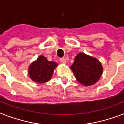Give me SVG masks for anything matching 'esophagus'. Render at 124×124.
I'll return each instance as SVG.
<instances>
[{"mask_svg":"<svg viewBox=\"0 0 124 124\" xmlns=\"http://www.w3.org/2000/svg\"><path fill=\"white\" fill-rule=\"evenodd\" d=\"M60 62H61L62 64H66V60L64 58H60Z\"/></svg>","mask_w":124,"mask_h":124,"instance_id":"34e87169","label":"esophagus"}]
</instances>
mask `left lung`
<instances>
[{
    "instance_id": "1",
    "label": "left lung",
    "mask_w": 124,
    "mask_h": 124,
    "mask_svg": "<svg viewBox=\"0 0 124 124\" xmlns=\"http://www.w3.org/2000/svg\"><path fill=\"white\" fill-rule=\"evenodd\" d=\"M70 68L76 80L86 86L96 84L103 72V68L98 60L84 53L76 55Z\"/></svg>"
}]
</instances>
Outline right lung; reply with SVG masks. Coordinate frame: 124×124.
Here are the masks:
<instances>
[{"instance_id": "obj_1", "label": "right lung", "mask_w": 124, "mask_h": 124, "mask_svg": "<svg viewBox=\"0 0 124 124\" xmlns=\"http://www.w3.org/2000/svg\"><path fill=\"white\" fill-rule=\"evenodd\" d=\"M57 66V63L48 61L46 57L41 55L29 66L28 74L34 82L40 84L46 83L51 79Z\"/></svg>"}]
</instances>
